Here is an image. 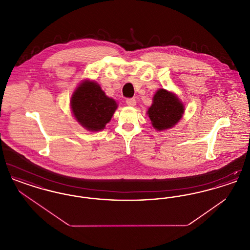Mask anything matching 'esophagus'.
<instances>
[{
  "instance_id": "34e87169",
  "label": "esophagus",
  "mask_w": 250,
  "mask_h": 250,
  "mask_svg": "<svg viewBox=\"0 0 250 250\" xmlns=\"http://www.w3.org/2000/svg\"><path fill=\"white\" fill-rule=\"evenodd\" d=\"M125 102L128 106H131V107H134L136 105V99L135 98H127Z\"/></svg>"
}]
</instances>
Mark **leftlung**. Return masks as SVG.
<instances>
[{
    "instance_id": "left-lung-1",
    "label": "left lung",
    "mask_w": 250,
    "mask_h": 250,
    "mask_svg": "<svg viewBox=\"0 0 250 250\" xmlns=\"http://www.w3.org/2000/svg\"><path fill=\"white\" fill-rule=\"evenodd\" d=\"M184 105L176 95L159 89L149 107L148 116L153 126L157 130H165L175 125L184 114Z\"/></svg>"
}]
</instances>
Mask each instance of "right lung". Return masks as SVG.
Returning a JSON list of instances; mask_svg holds the SVG:
<instances>
[{
    "instance_id": "right-lung-1",
    "label": "right lung",
    "mask_w": 250,
    "mask_h": 250,
    "mask_svg": "<svg viewBox=\"0 0 250 250\" xmlns=\"http://www.w3.org/2000/svg\"><path fill=\"white\" fill-rule=\"evenodd\" d=\"M74 116L86 129H103L115 109L116 102L107 97L95 82H84L74 92L71 98Z\"/></svg>"
}]
</instances>
